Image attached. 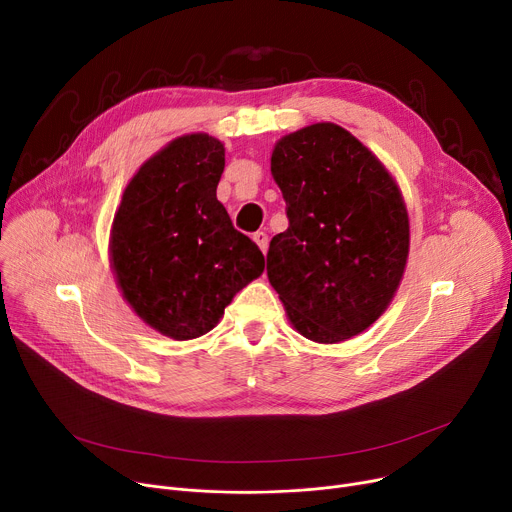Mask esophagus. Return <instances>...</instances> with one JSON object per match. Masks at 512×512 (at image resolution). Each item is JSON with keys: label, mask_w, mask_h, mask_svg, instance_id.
<instances>
[{"label": "esophagus", "mask_w": 512, "mask_h": 512, "mask_svg": "<svg viewBox=\"0 0 512 512\" xmlns=\"http://www.w3.org/2000/svg\"><path fill=\"white\" fill-rule=\"evenodd\" d=\"M253 240H255V245L263 251V255L267 253V245H270V240H267V234L265 232H255L253 234Z\"/></svg>", "instance_id": "1"}]
</instances>
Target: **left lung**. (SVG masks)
Masks as SVG:
<instances>
[{"label":"left lung","instance_id":"left-lung-1","mask_svg":"<svg viewBox=\"0 0 512 512\" xmlns=\"http://www.w3.org/2000/svg\"><path fill=\"white\" fill-rule=\"evenodd\" d=\"M272 176L288 228L267 253V278L301 336L338 344L365 332L394 299L409 259L400 186L351 132L317 122L282 137Z\"/></svg>","mask_w":512,"mask_h":512}]
</instances>
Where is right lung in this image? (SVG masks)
<instances>
[{"label":"right lung","mask_w":512,"mask_h":512,"mask_svg":"<svg viewBox=\"0 0 512 512\" xmlns=\"http://www.w3.org/2000/svg\"><path fill=\"white\" fill-rule=\"evenodd\" d=\"M224 166L222 141L182 134L130 178L114 215L110 263L122 297L174 340L213 330L234 294L263 274V253L215 197Z\"/></svg>","instance_id":"right-lung-1"}]
</instances>
